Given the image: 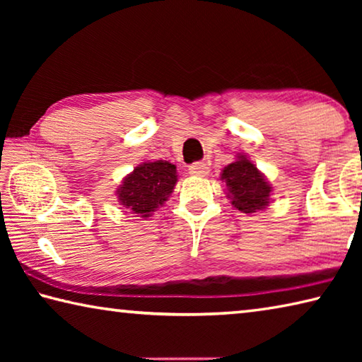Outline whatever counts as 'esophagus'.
<instances>
[{
	"label": "esophagus",
	"mask_w": 362,
	"mask_h": 362,
	"mask_svg": "<svg viewBox=\"0 0 362 362\" xmlns=\"http://www.w3.org/2000/svg\"><path fill=\"white\" fill-rule=\"evenodd\" d=\"M189 174L194 177H206L209 174V166L203 161H196L193 164H189Z\"/></svg>",
	"instance_id": "esophagus-1"
}]
</instances>
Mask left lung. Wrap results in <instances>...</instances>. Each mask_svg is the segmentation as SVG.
<instances>
[{"instance_id":"left-lung-1","label":"left lung","mask_w":362,"mask_h":362,"mask_svg":"<svg viewBox=\"0 0 362 362\" xmlns=\"http://www.w3.org/2000/svg\"><path fill=\"white\" fill-rule=\"evenodd\" d=\"M222 180L228 188L231 204L238 211L250 214L268 206L272 187L255 164L244 155L238 156V161L228 164L222 170Z\"/></svg>"}]
</instances>
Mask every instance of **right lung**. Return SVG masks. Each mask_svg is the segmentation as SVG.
Wrapping results in <instances>:
<instances>
[{
    "instance_id": "1",
    "label": "right lung",
    "mask_w": 362,
    "mask_h": 362,
    "mask_svg": "<svg viewBox=\"0 0 362 362\" xmlns=\"http://www.w3.org/2000/svg\"><path fill=\"white\" fill-rule=\"evenodd\" d=\"M177 183V169L168 161L142 163L126 177L118 188V201L140 217H150L169 194Z\"/></svg>"
}]
</instances>
